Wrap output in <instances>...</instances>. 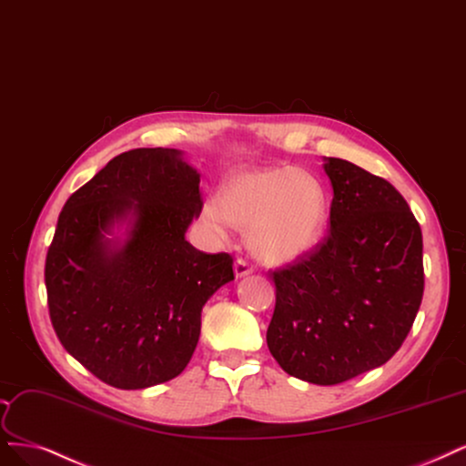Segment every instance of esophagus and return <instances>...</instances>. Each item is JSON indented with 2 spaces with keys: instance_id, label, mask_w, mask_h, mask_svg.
<instances>
[{
  "instance_id": "esophagus-1",
  "label": "esophagus",
  "mask_w": 466,
  "mask_h": 466,
  "mask_svg": "<svg viewBox=\"0 0 466 466\" xmlns=\"http://www.w3.org/2000/svg\"><path fill=\"white\" fill-rule=\"evenodd\" d=\"M252 271H254V266L248 260H245V258L235 260V276L237 278H245V276L252 274Z\"/></svg>"
}]
</instances>
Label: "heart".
Listing matches in <instances>:
<instances>
[{
	"mask_svg": "<svg viewBox=\"0 0 466 466\" xmlns=\"http://www.w3.org/2000/svg\"><path fill=\"white\" fill-rule=\"evenodd\" d=\"M204 219L226 235L228 223L248 235V247L266 262H289L312 250L328 219L326 192L310 175L291 169H254L229 175Z\"/></svg>",
	"mask_w": 466,
	"mask_h": 466,
	"instance_id": "heart-1",
	"label": "heart"
}]
</instances>
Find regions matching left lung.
<instances>
[{
    "instance_id": "8db88e82",
    "label": "left lung",
    "mask_w": 466,
    "mask_h": 466,
    "mask_svg": "<svg viewBox=\"0 0 466 466\" xmlns=\"http://www.w3.org/2000/svg\"><path fill=\"white\" fill-rule=\"evenodd\" d=\"M329 231L271 271L268 349L287 374L335 386L386 364L424 293L422 231L407 200L378 175L328 157Z\"/></svg>"
}]
</instances>
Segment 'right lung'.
Segmentation results:
<instances>
[{
  "label": "right lung",
  "mask_w": 466,
  "mask_h": 466,
  "mask_svg": "<svg viewBox=\"0 0 466 466\" xmlns=\"http://www.w3.org/2000/svg\"><path fill=\"white\" fill-rule=\"evenodd\" d=\"M200 212V175L169 148L116 156L63 206L46 256L47 309L61 345L107 386L179 376L206 300L235 279L231 254L187 243ZM129 213L130 238L111 249L103 233Z\"/></svg>",
  "instance_id": "right-lung-1"
}]
</instances>
